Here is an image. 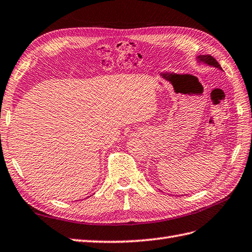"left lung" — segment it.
Listing matches in <instances>:
<instances>
[{
	"label": "left lung",
	"instance_id": "left-lung-1",
	"mask_svg": "<svg viewBox=\"0 0 252 252\" xmlns=\"http://www.w3.org/2000/svg\"><path fill=\"white\" fill-rule=\"evenodd\" d=\"M197 59H198V63H206V64H208V65L215 66V68H218V69L222 70L219 63H218V61L214 57H212V56H210V55H200V56H198Z\"/></svg>",
	"mask_w": 252,
	"mask_h": 252
}]
</instances>
